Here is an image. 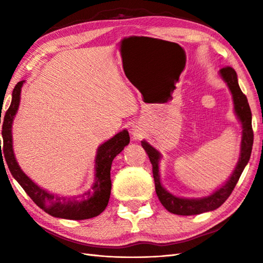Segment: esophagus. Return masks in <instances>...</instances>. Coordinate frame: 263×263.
Listing matches in <instances>:
<instances>
[{
  "instance_id": "34e87169",
  "label": "esophagus",
  "mask_w": 263,
  "mask_h": 263,
  "mask_svg": "<svg viewBox=\"0 0 263 263\" xmlns=\"http://www.w3.org/2000/svg\"><path fill=\"white\" fill-rule=\"evenodd\" d=\"M131 135H132L133 140H139V139H140L141 136H142L141 128L139 127V126H137V125L132 126V128H131Z\"/></svg>"
}]
</instances>
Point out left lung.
Here are the masks:
<instances>
[{
	"mask_svg": "<svg viewBox=\"0 0 263 263\" xmlns=\"http://www.w3.org/2000/svg\"><path fill=\"white\" fill-rule=\"evenodd\" d=\"M220 74L227 83L228 88L233 95L234 100V108L237 117L242 123L243 127V136H242V144H241V157H239L238 164L234 171L233 175L230 180L226 182L225 185H222L219 190L211 195L203 199H182L177 198L168 193L166 190L161 186L160 178H159V168H158V160L160 159L159 153L150 146L146 141H141L142 148L146 150L150 163L153 165V174L155 180V189L156 193L159 201L165 206L166 210H168L172 214L182 215V216H191L199 215L202 212L215 210L225 202L233 192L234 187L241 177L245 166L249 163L251 153H252L253 146V130H252V113L248 103V98L242 92L241 88L238 86L236 72L231 66H224L220 70Z\"/></svg>",
	"mask_w": 263,
	"mask_h": 263,
	"instance_id": "8db88e82",
	"label": "left lung"
}]
</instances>
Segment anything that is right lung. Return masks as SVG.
I'll list each match as a JSON object with an SVG mask.
<instances>
[{
  "mask_svg": "<svg viewBox=\"0 0 263 263\" xmlns=\"http://www.w3.org/2000/svg\"><path fill=\"white\" fill-rule=\"evenodd\" d=\"M22 83L24 81H20L15 85L12 92V102H11L8 110L5 111L2 123L3 149L1 150L0 148L1 153L3 152V156L1 154L0 159L2 160L4 157L12 176L18 181L21 187L25 190V192L29 195L33 202L48 215L72 220L89 219V218L100 215L107 206L110 195L111 161L125 146L130 143L128 132L125 130L120 132L119 135L114 136L110 140L103 143L98 148L96 157V182L93 184L92 190H89L87 193L77 198L57 197V195L48 193L45 190L37 186L20 170L13 155L11 126H12L13 117L18 110Z\"/></svg>",
  "mask_w": 263,
  "mask_h": 263,
  "instance_id": "right-lung-1",
  "label": "right lung"
}]
</instances>
